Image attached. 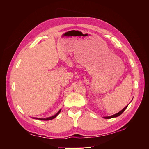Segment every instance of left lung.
Returning a JSON list of instances; mask_svg holds the SVG:
<instances>
[{
    "instance_id": "8db88e82",
    "label": "left lung",
    "mask_w": 149,
    "mask_h": 149,
    "mask_svg": "<svg viewBox=\"0 0 149 149\" xmlns=\"http://www.w3.org/2000/svg\"><path fill=\"white\" fill-rule=\"evenodd\" d=\"M129 105V104H128ZM128 105L127 106H125L123 109H122L120 112H118V113L117 114H114V115H112V116H107V117H104V119H111V118H116V117H118V116H119L120 115H121L123 113V112L126 109V108H127V107L128 106Z\"/></svg>"
}]
</instances>
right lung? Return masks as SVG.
Wrapping results in <instances>:
<instances>
[{"instance_id":"1","label":"right lung","mask_w":149,"mask_h":149,"mask_svg":"<svg viewBox=\"0 0 149 149\" xmlns=\"http://www.w3.org/2000/svg\"><path fill=\"white\" fill-rule=\"evenodd\" d=\"M61 109H60L59 111H58L55 115H54V116H52V117H49V118H33V119H35L41 120H52V119H53L54 118H55L56 117L58 114H60V112H61Z\"/></svg>"}]
</instances>
